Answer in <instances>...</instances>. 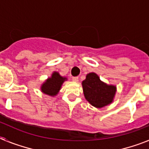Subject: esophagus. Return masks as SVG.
<instances>
[{
  "label": "esophagus",
  "mask_w": 149,
  "mask_h": 149,
  "mask_svg": "<svg viewBox=\"0 0 149 149\" xmlns=\"http://www.w3.org/2000/svg\"><path fill=\"white\" fill-rule=\"evenodd\" d=\"M72 81L74 82H77L78 81V77H72Z\"/></svg>",
  "instance_id": "1"
}]
</instances>
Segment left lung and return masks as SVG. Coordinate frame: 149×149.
Wrapping results in <instances>:
<instances>
[{"mask_svg":"<svg viewBox=\"0 0 149 149\" xmlns=\"http://www.w3.org/2000/svg\"><path fill=\"white\" fill-rule=\"evenodd\" d=\"M82 86L86 101L97 108L111 104L116 92V86L101 81L94 72L88 74L82 82Z\"/></svg>","mask_w":149,"mask_h":149,"instance_id":"obj_1","label":"left lung"}]
</instances>
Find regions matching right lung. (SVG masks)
Returning a JSON list of instances; mask_svg holds the SVG:
<instances>
[{
    "instance_id": "obj_1",
    "label": "right lung",
    "mask_w": 149,
    "mask_h": 149,
    "mask_svg": "<svg viewBox=\"0 0 149 149\" xmlns=\"http://www.w3.org/2000/svg\"><path fill=\"white\" fill-rule=\"evenodd\" d=\"M67 78L62 77L58 72H54L51 74V77L48 78L41 86V90L43 93L51 96H55L61 89L62 84Z\"/></svg>"
}]
</instances>
